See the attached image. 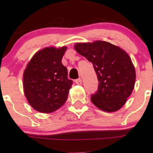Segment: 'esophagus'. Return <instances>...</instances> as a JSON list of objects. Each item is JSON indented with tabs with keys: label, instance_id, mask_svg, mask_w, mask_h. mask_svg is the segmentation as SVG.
<instances>
[{
	"label": "esophagus",
	"instance_id": "34e87169",
	"mask_svg": "<svg viewBox=\"0 0 153 153\" xmlns=\"http://www.w3.org/2000/svg\"><path fill=\"white\" fill-rule=\"evenodd\" d=\"M75 82L76 83V84H78V85H81V84H82V81H81V78H78V79H76L75 81Z\"/></svg>",
	"mask_w": 153,
	"mask_h": 153
}]
</instances>
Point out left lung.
<instances>
[{"mask_svg":"<svg viewBox=\"0 0 153 153\" xmlns=\"http://www.w3.org/2000/svg\"><path fill=\"white\" fill-rule=\"evenodd\" d=\"M75 49L92 63L98 75V89L92 104L107 112L118 111L132 94L136 78L135 67L126 51L103 41L77 43Z\"/></svg>","mask_w":153,"mask_h":153,"instance_id":"8db88e82","label":"left lung"}]
</instances>
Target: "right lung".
I'll use <instances>...</instances> for the list:
<instances>
[{
    "instance_id": "obj_1",
    "label": "right lung",
    "mask_w": 153,
    "mask_h": 153,
    "mask_svg": "<svg viewBox=\"0 0 153 153\" xmlns=\"http://www.w3.org/2000/svg\"><path fill=\"white\" fill-rule=\"evenodd\" d=\"M67 47H45L37 52L23 74V87L27 101L35 110L51 113L67 100L72 81L61 63Z\"/></svg>"
}]
</instances>
